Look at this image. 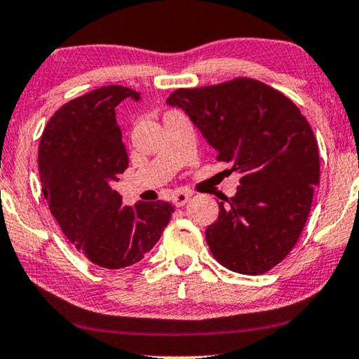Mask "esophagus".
I'll use <instances>...</instances> for the list:
<instances>
[{"mask_svg":"<svg viewBox=\"0 0 359 359\" xmlns=\"http://www.w3.org/2000/svg\"><path fill=\"white\" fill-rule=\"evenodd\" d=\"M174 205L177 206V208H180V206H184L187 201L190 200V195L189 194H185V191H177V194L174 195Z\"/></svg>","mask_w":359,"mask_h":359,"instance_id":"obj_1","label":"esophagus"}]
</instances>
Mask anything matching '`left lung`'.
<instances>
[{"instance_id": "obj_1", "label": "left lung", "mask_w": 359, "mask_h": 359, "mask_svg": "<svg viewBox=\"0 0 359 359\" xmlns=\"http://www.w3.org/2000/svg\"><path fill=\"white\" fill-rule=\"evenodd\" d=\"M168 103L184 109L217 161L238 170L237 195L219 203L206 229L214 259L238 274L271 271L298 242L319 184L313 128L279 90L250 77L177 88Z\"/></svg>"}]
</instances>
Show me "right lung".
Returning a JSON list of instances; mask_svg holds the SVG:
<instances>
[{
  "mask_svg": "<svg viewBox=\"0 0 359 359\" xmlns=\"http://www.w3.org/2000/svg\"><path fill=\"white\" fill-rule=\"evenodd\" d=\"M140 93L106 85L62 104L39 145L43 196L66 238L93 264L122 269L140 261L168 226L169 201L124 205L111 189L128 158L116 106Z\"/></svg>",
  "mask_w": 359,
  "mask_h": 359,
  "instance_id": "1",
  "label": "right lung"
}]
</instances>
